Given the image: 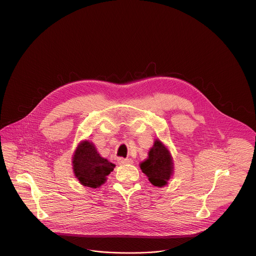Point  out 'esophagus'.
I'll return each instance as SVG.
<instances>
[{"mask_svg":"<svg viewBox=\"0 0 256 256\" xmlns=\"http://www.w3.org/2000/svg\"><path fill=\"white\" fill-rule=\"evenodd\" d=\"M118 163L121 165H126V164H132L134 160L130 158H119L118 159Z\"/></svg>","mask_w":256,"mask_h":256,"instance_id":"34e87169","label":"esophagus"}]
</instances>
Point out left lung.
Here are the masks:
<instances>
[{
  "label": "left lung",
  "mask_w": 256,
  "mask_h": 256,
  "mask_svg": "<svg viewBox=\"0 0 256 256\" xmlns=\"http://www.w3.org/2000/svg\"><path fill=\"white\" fill-rule=\"evenodd\" d=\"M140 168L152 185L164 186L172 174V162L169 150L156 140L148 152V159L140 164Z\"/></svg>",
  "instance_id": "left-lung-1"
}]
</instances>
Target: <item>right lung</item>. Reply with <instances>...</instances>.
Instances as JSON below:
<instances>
[{
    "label": "right lung",
    "mask_w": 256,
    "mask_h": 256,
    "mask_svg": "<svg viewBox=\"0 0 256 256\" xmlns=\"http://www.w3.org/2000/svg\"><path fill=\"white\" fill-rule=\"evenodd\" d=\"M114 164L102 158L95 146L84 141L76 148L73 158V169L74 176L84 186L97 188L104 184L106 176L113 170Z\"/></svg>",
    "instance_id": "obj_1"
}]
</instances>
